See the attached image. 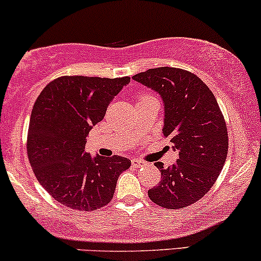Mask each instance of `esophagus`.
I'll list each match as a JSON object with an SVG mask.
<instances>
[{
  "label": "esophagus",
  "mask_w": 261,
  "mask_h": 261,
  "mask_svg": "<svg viewBox=\"0 0 261 261\" xmlns=\"http://www.w3.org/2000/svg\"><path fill=\"white\" fill-rule=\"evenodd\" d=\"M132 165L136 166V168H139V166L145 165V162H143V160H140V159H133L132 160Z\"/></svg>",
  "instance_id": "1"
}]
</instances>
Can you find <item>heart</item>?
Returning <instances> with one entry per match:
<instances>
[{"label": "heart", "instance_id": "heart-1", "mask_svg": "<svg viewBox=\"0 0 261 261\" xmlns=\"http://www.w3.org/2000/svg\"><path fill=\"white\" fill-rule=\"evenodd\" d=\"M143 97H145V96H143ZM140 98H142V97H140Z\"/></svg>", "mask_w": 261, "mask_h": 261}]
</instances>
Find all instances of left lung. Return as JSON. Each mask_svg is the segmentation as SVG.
Returning a JSON list of instances; mask_svg holds the SVG:
<instances>
[{
  "instance_id": "left-lung-1",
  "label": "left lung",
  "mask_w": 261,
  "mask_h": 261,
  "mask_svg": "<svg viewBox=\"0 0 261 261\" xmlns=\"http://www.w3.org/2000/svg\"><path fill=\"white\" fill-rule=\"evenodd\" d=\"M133 79L162 96L164 137L178 151L169 168L155 163L162 181L149 190V198L164 208L194 204L210 191L227 158L228 130L217 99L198 76L177 67L149 69Z\"/></svg>"
}]
</instances>
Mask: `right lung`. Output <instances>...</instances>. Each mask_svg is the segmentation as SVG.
I'll return each mask as SVG.
<instances>
[{
  "label": "right lung",
  "instance_id": "obj_1",
  "mask_svg": "<svg viewBox=\"0 0 261 261\" xmlns=\"http://www.w3.org/2000/svg\"><path fill=\"white\" fill-rule=\"evenodd\" d=\"M129 81V76H61L38 96L29 121L28 159L40 185L64 206L75 211L106 206L119 175L130 166L127 158H92L85 150L90 130Z\"/></svg>",
  "mask_w": 261,
  "mask_h": 261
}]
</instances>
